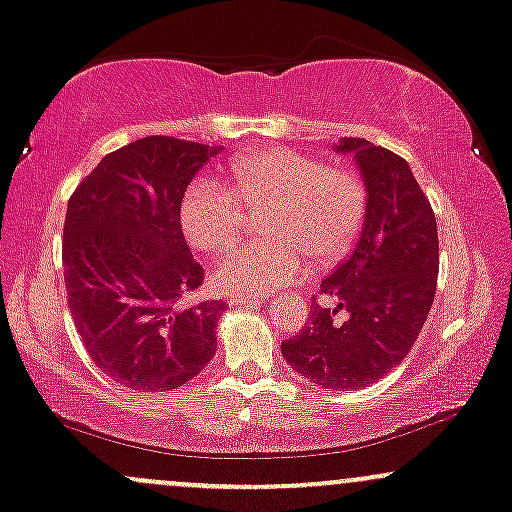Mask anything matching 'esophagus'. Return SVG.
Here are the masks:
<instances>
[{"mask_svg":"<svg viewBox=\"0 0 512 512\" xmlns=\"http://www.w3.org/2000/svg\"><path fill=\"white\" fill-rule=\"evenodd\" d=\"M255 303H262L260 296H247V294L230 296V306H255Z\"/></svg>","mask_w":512,"mask_h":512,"instance_id":"obj_1","label":"esophagus"}]
</instances>
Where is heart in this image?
<instances>
[{"label": "heart", "mask_w": 512, "mask_h": 512, "mask_svg": "<svg viewBox=\"0 0 512 512\" xmlns=\"http://www.w3.org/2000/svg\"><path fill=\"white\" fill-rule=\"evenodd\" d=\"M233 189L201 174L184 189L179 223L194 247L226 250L240 238L247 209L269 211V240L228 252L213 269L226 294H267L306 274L308 260L328 267L355 245L367 192L355 172L289 148H267L235 160Z\"/></svg>", "instance_id": "b5f03b06"}]
</instances>
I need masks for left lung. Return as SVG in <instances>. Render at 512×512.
Listing matches in <instances>:
<instances>
[{
    "instance_id": "1",
    "label": "left lung",
    "mask_w": 512,
    "mask_h": 512,
    "mask_svg": "<svg viewBox=\"0 0 512 512\" xmlns=\"http://www.w3.org/2000/svg\"><path fill=\"white\" fill-rule=\"evenodd\" d=\"M367 189L352 255L320 282L308 323L282 342L291 369L333 391L374 384L406 359L435 301L440 245L428 196L401 155L364 138H340Z\"/></svg>"
}]
</instances>
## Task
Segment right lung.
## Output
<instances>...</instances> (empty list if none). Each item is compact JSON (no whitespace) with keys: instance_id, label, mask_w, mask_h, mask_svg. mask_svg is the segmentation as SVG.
Returning <instances> with one entry per match:
<instances>
[{"instance_id":"obj_1","label":"right lung","mask_w":512,"mask_h":512,"mask_svg":"<svg viewBox=\"0 0 512 512\" xmlns=\"http://www.w3.org/2000/svg\"><path fill=\"white\" fill-rule=\"evenodd\" d=\"M221 148L150 136L114 150L67 201L63 267L89 357L133 391H172L216 355L223 301H194L204 267L179 223L194 174Z\"/></svg>"}]
</instances>
